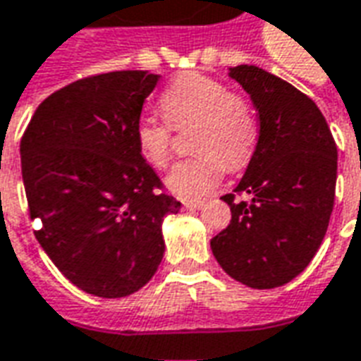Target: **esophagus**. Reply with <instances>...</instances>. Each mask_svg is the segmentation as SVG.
I'll return each mask as SVG.
<instances>
[{"label": "esophagus", "mask_w": 361, "mask_h": 361, "mask_svg": "<svg viewBox=\"0 0 361 361\" xmlns=\"http://www.w3.org/2000/svg\"><path fill=\"white\" fill-rule=\"evenodd\" d=\"M183 204H185V208L186 209H202L204 208V202L202 200H186V202H183Z\"/></svg>", "instance_id": "34e87169"}]
</instances>
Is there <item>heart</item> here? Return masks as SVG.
<instances>
[{"label": "heart", "instance_id": "obj_1", "mask_svg": "<svg viewBox=\"0 0 361 361\" xmlns=\"http://www.w3.org/2000/svg\"><path fill=\"white\" fill-rule=\"evenodd\" d=\"M164 120L137 118L134 142L140 155L152 167H165L171 157L173 128L194 126L190 147L198 152L178 161L167 176V186L185 200H198L212 192L226 175L245 167L255 153L258 140L257 116L241 94L204 75L185 73L171 81L159 99Z\"/></svg>", "mask_w": 361, "mask_h": 361}]
</instances>
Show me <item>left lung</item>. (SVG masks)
<instances>
[{
	"instance_id": "1",
	"label": "left lung",
	"mask_w": 361,
	"mask_h": 361,
	"mask_svg": "<svg viewBox=\"0 0 361 361\" xmlns=\"http://www.w3.org/2000/svg\"><path fill=\"white\" fill-rule=\"evenodd\" d=\"M229 75L250 94L260 132L241 183L221 196L231 221L209 245L233 280L272 290L301 274L323 243L336 144L323 112L291 83L257 66H237Z\"/></svg>"
}]
</instances>
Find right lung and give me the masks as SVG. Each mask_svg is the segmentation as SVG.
<instances>
[{"label": "right lung", "instance_id": "1", "mask_svg": "<svg viewBox=\"0 0 361 361\" xmlns=\"http://www.w3.org/2000/svg\"><path fill=\"white\" fill-rule=\"evenodd\" d=\"M159 75L140 70L78 79L38 104L21 137L35 231L58 270L97 298H126L152 280L165 252L163 217L180 202L134 142Z\"/></svg>", "mask_w": 361, "mask_h": 361}]
</instances>
